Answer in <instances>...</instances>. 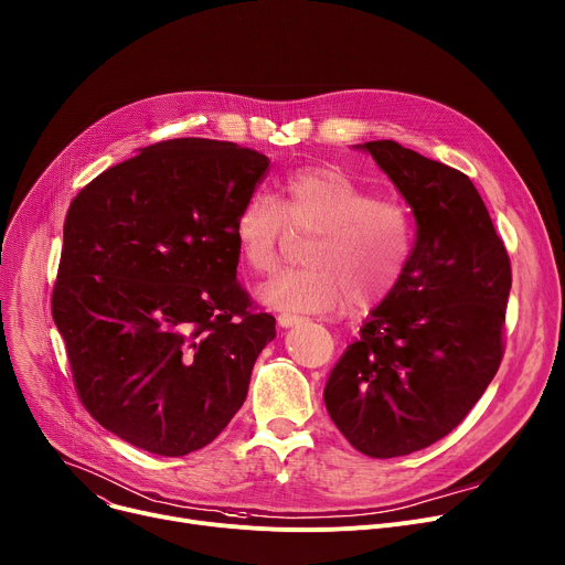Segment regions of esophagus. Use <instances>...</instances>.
Returning <instances> with one entry per match:
<instances>
[{
	"label": "esophagus",
	"instance_id": "esophagus-1",
	"mask_svg": "<svg viewBox=\"0 0 565 565\" xmlns=\"http://www.w3.org/2000/svg\"><path fill=\"white\" fill-rule=\"evenodd\" d=\"M277 322H279V327L288 329V327H295V324L302 322V318H299V316H292V313H281V316L277 318Z\"/></svg>",
	"mask_w": 565,
	"mask_h": 565
}]
</instances>
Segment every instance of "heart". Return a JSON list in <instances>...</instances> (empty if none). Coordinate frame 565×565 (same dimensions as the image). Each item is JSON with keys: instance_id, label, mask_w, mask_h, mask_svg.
<instances>
[{"instance_id": "b5f03b06", "label": "heart", "mask_w": 565, "mask_h": 565, "mask_svg": "<svg viewBox=\"0 0 565 565\" xmlns=\"http://www.w3.org/2000/svg\"><path fill=\"white\" fill-rule=\"evenodd\" d=\"M279 203L254 193L234 220L236 247L258 273L275 268L284 217L297 230L313 232L305 252L309 266L263 281L256 290L263 305L288 313H324L352 297L356 307H370L404 277L416 227L402 202L377 198L341 168L316 166L284 179Z\"/></svg>"}]
</instances>
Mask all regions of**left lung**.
<instances>
[{"instance_id":"1","label":"left lung","mask_w":565,"mask_h":565,"mask_svg":"<svg viewBox=\"0 0 565 565\" xmlns=\"http://www.w3.org/2000/svg\"><path fill=\"white\" fill-rule=\"evenodd\" d=\"M397 188L416 220L399 284L333 365L324 404L372 459H393L452 431L493 382L511 266L472 181L395 140L354 145Z\"/></svg>"}]
</instances>
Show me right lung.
Instances as JSON below:
<instances>
[{
    "label": "right lung",
    "mask_w": 565,
    "mask_h": 565,
    "mask_svg": "<svg viewBox=\"0 0 565 565\" xmlns=\"http://www.w3.org/2000/svg\"><path fill=\"white\" fill-rule=\"evenodd\" d=\"M270 159L177 138L72 200L52 316L90 416L161 457L209 445L243 406L275 331L236 281L234 220Z\"/></svg>",
    "instance_id": "add662e5"
}]
</instances>
